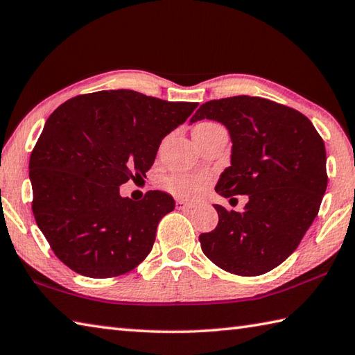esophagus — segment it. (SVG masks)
<instances>
[{
    "label": "esophagus",
    "instance_id": "34e87169",
    "mask_svg": "<svg viewBox=\"0 0 355 355\" xmlns=\"http://www.w3.org/2000/svg\"><path fill=\"white\" fill-rule=\"evenodd\" d=\"M175 206H177V209H180V210L192 209V207H193L192 202H189V201H184V200H177V201H175Z\"/></svg>",
    "mask_w": 355,
    "mask_h": 355
}]
</instances>
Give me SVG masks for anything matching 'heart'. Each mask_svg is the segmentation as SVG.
I'll return each instance as SVG.
<instances>
[{
    "label": "heart",
    "mask_w": 355,
    "mask_h": 355,
    "mask_svg": "<svg viewBox=\"0 0 355 355\" xmlns=\"http://www.w3.org/2000/svg\"><path fill=\"white\" fill-rule=\"evenodd\" d=\"M215 126H220L215 122H201L195 126L193 132H202L207 130H212ZM210 182V177L207 173H197V175H169L166 177L162 186L164 191L171 192L178 198L184 200H193L202 192V189Z\"/></svg>",
    "instance_id": "1"
}]
</instances>
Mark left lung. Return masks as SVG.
Here are the masks:
<instances>
[{"label":"left lung","instance_id":"1","mask_svg":"<svg viewBox=\"0 0 355 355\" xmlns=\"http://www.w3.org/2000/svg\"><path fill=\"white\" fill-rule=\"evenodd\" d=\"M218 120L232 137V166L215 191L247 195L244 210L215 205L218 225L201 233L202 253L238 276H259L296 250L327 191V153L302 112L262 97L233 96L202 103L191 119ZM230 200V201H232Z\"/></svg>","mask_w":355,"mask_h":355}]
</instances>
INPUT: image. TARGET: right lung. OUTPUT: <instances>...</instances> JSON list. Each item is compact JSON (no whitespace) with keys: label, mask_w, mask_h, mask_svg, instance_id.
I'll list each match as a JSON object with an SVG mask.
<instances>
[{"label":"right lung","mask_w":355,"mask_h":355,"mask_svg":"<svg viewBox=\"0 0 355 355\" xmlns=\"http://www.w3.org/2000/svg\"><path fill=\"white\" fill-rule=\"evenodd\" d=\"M197 107L111 89L76 96L51 112L28 175L37 227L67 267L105 279L146 258L175 201L160 191L122 198L119 186L146 177L162 140Z\"/></svg>","instance_id":"obj_1"}]
</instances>
